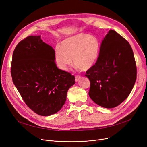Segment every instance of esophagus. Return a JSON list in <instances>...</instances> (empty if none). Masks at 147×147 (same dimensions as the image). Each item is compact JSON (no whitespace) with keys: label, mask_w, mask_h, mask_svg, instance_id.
Masks as SVG:
<instances>
[{"label":"esophagus","mask_w":147,"mask_h":147,"mask_svg":"<svg viewBox=\"0 0 147 147\" xmlns=\"http://www.w3.org/2000/svg\"><path fill=\"white\" fill-rule=\"evenodd\" d=\"M81 78H82V77H81V76L80 75H76L75 76V82H78V81L81 79Z\"/></svg>","instance_id":"34e87169"}]
</instances>
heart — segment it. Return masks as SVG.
Wrapping results in <instances>:
<instances>
[{
    "instance_id": "b5f03b06",
    "label": "heart",
    "mask_w": 147,
    "mask_h": 147,
    "mask_svg": "<svg viewBox=\"0 0 147 147\" xmlns=\"http://www.w3.org/2000/svg\"><path fill=\"white\" fill-rule=\"evenodd\" d=\"M100 50V42L97 37L80 33L69 37L55 49V61L58 67L66 71L72 63L86 71L97 62Z\"/></svg>"
}]
</instances>
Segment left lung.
<instances>
[{
  "instance_id": "1",
  "label": "left lung",
  "mask_w": 147,
  "mask_h": 147,
  "mask_svg": "<svg viewBox=\"0 0 147 147\" xmlns=\"http://www.w3.org/2000/svg\"><path fill=\"white\" fill-rule=\"evenodd\" d=\"M90 86V98L106 108L117 106L127 98L137 77L133 51L129 42L109 30L101 44L94 66L86 72Z\"/></svg>"
}]
</instances>
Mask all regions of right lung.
I'll return each instance as SVG.
<instances>
[{"label": "right lung", "mask_w": 147, "mask_h": 147, "mask_svg": "<svg viewBox=\"0 0 147 147\" xmlns=\"http://www.w3.org/2000/svg\"><path fill=\"white\" fill-rule=\"evenodd\" d=\"M13 82L28 107L49 116L57 113L66 100L75 77L59 69L55 50L40 36H29L15 48L11 61Z\"/></svg>", "instance_id": "obj_1"}]
</instances>
